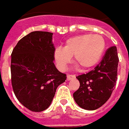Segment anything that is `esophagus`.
I'll return each instance as SVG.
<instances>
[{
  "label": "esophagus",
  "mask_w": 129,
  "mask_h": 129,
  "mask_svg": "<svg viewBox=\"0 0 129 129\" xmlns=\"http://www.w3.org/2000/svg\"><path fill=\"white\" fill-rule=\"evenodd\" d=\"M75 78V75H68L66 78H67V81H70V80H72V79H73Z\"/></svg>",
  "instance_id": "esophagus-1"
}]
</instances>
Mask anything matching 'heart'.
<instances>
[{"label": "heart", "mask_w": 129, "mask_h": 129, "mask_svg": "<svg viewBox=\"0 0 129 129\" xmlns=\"http://www.w3.org/2000/svg\"><path fill=\"white\" fill-rule=\"evenodd\" d=\"M105 49V40L98 34H81L70 37L63 48L58 47L54 53L55 63L64 70L74 56V62L82 69H89L101 60Z\"/></svg>", "instance_id": "b5f03b06"}]
</instances>
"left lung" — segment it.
Wrapping results in <instances>:
<instances>
[{"label":"left lung","instance_id":"1","mask_svg":"<svg viewBox=\"0 0 129 129\" xmlns=\"http://www.w3.org/2000/svg\"><path fill=\"white\" fill-rule=\"evenodd\" d=\"M118 63L116 47L112 46L94 69L76 77L80 87L73 97L79 107L88 111L96 110L109 99L116 85Z\"/></svg>","mask_w":129,"mask_h":129}]
</instances>
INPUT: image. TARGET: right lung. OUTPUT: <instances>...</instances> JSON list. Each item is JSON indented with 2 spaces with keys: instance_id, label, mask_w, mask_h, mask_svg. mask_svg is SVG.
<instances>
[{
  "instance_id": "1",
  "label": "right lung",
  "mask_w": 129,
  "mask_h": 129,
  "mask_svg": "<svg viewBox=\"0 0 129 129\" xmlns=\"http://www.w3.org/2000/svg\"><path fill=\"white\" fill-rule=\"evenodd\" d=\"M53 34L34 31L21 39L11 54V79L18 100L31 111L41 112L51 105L66 75L54 63Z\"/></svg>"
}]
</instances>
